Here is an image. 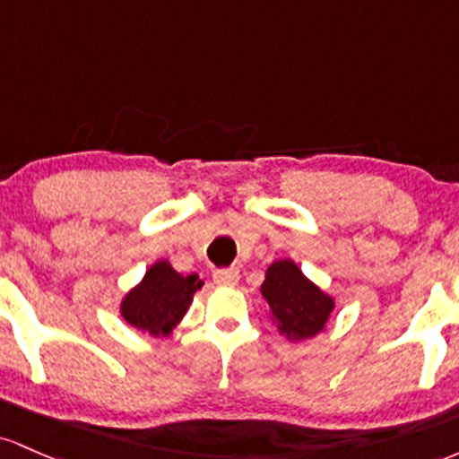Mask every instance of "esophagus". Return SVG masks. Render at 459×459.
Instances as JSON below:
<instances>
[{
    "mask_svg": "<svg viewBox=\"0 0 459 459\" xmlns=\"http://www.w3.org/2000/svg\"><path fill=\"white\" fill-rule=\"evenodd\" d=\"M212 280L219 286H236L240 280V271L238 269H219L212 273Z\"/></svg>",
    "mask_w": 459,
    "mask_h": 459,
    "instance_id": "34e87169",
    "label": "esophagus"
}]
</instances>
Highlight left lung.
<instances>
[{
  "mask_svg": "<svg viewBox=\"0 0 459 459\" xmlns=\"http://www.w3.org/2000/svg\"><path fill=\"white\" fill-rule=\"evenodd\" d=\"M260 292L269 303L271 323L290 342L310 341L325 332L336 307L333 297L307 280L303 271L288 257L271 262Z\"/></svg>",
  "mask_w": 459,
  "mask_h": 459,
  "instance_id": "1",
  "label": "left lung"
}]
</instances>
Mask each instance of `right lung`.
I'll return each instance as SVG.
<instances>
[{
    "label": "right lung",
    "mask_w": 459,
    "mask_h": 459,
    "mask_svg": "<svg viewBox=\"0 0 459 459\" xmlns=\"http://www.w3.org/2000/svg\"><path fill=\"white\" fill-rule=\"evenodd\" d=\"M204 281L197 273L182 275L169 260L149 266L143 280L121 299V318L127 325L149 336H169L193 303Z\"/></svg>",
    "instance_id": "add662e5"
}]
</instances>
